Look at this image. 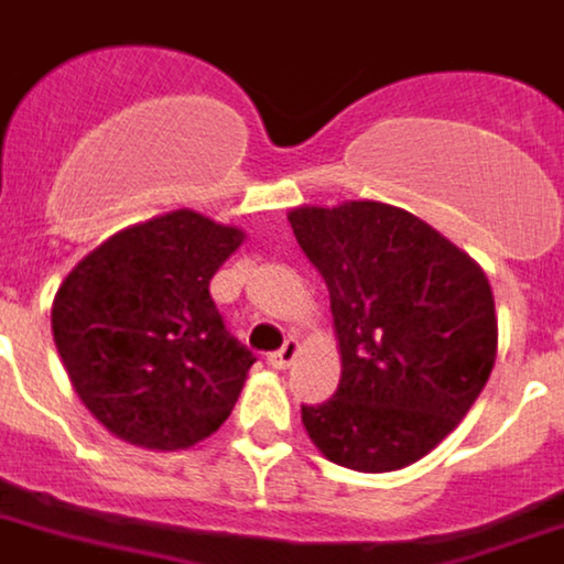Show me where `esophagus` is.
<instances>
[{
  "label": "esophagus",
  "instance_id": "esophagus-1",
  "mask_svg": "<svg viewBox=\"0 0 564 564\" xmlns=\"http://www.w3.org/2000/svg\"><path fill=\"white\" fill-rule=\"evenodd\" d=\"M296 356H299V341L296 338H288V341L282 344V350H276L268 356V364H271L273 370H288Z\"/></svg>",
  "mask_w": 564,
  "mask_h": 564
}]
</instances>
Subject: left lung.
Returning <instances> with one entry per match:
<instances>
[{
	"label": "left lung",
	"instance_id": "8db88e82",
	"mask_svg": "<svg viewBox=\"0 0 564 564\" xmlns=\"http://www.w3.org/2000/svg\"><path fill=\"white\" fill-rule=\"evenodd\" d=\"M330 291L341 381L302 406L318 452L356 471L430 455L466 417L497 358L495 296L475 259L403 208L350 200L288 214Z\"/></svg>",
	"mask_w": 564,
	"mask_h": 564
}]
</instances>
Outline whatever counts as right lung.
I'll use <instances>...</instances> for the list:
<instances>
[{
    "instance_id": "1",
    "label": "right lung",
    "mask_w": 564,
    "mask_h": 564,
    "mask_svg": "<svg viewBox=\"0 0 564 564\" xmlns=\"http://www.w3.org/2000/svg\"><path fill=\"white\" fill-rule=\"evenodd\" d=\"M246 234L177 208L89 251L53 299V341L82 403L115 437L188 449L231 415L257 361L208 282Z\"/></svg>"
}]
</instances>
